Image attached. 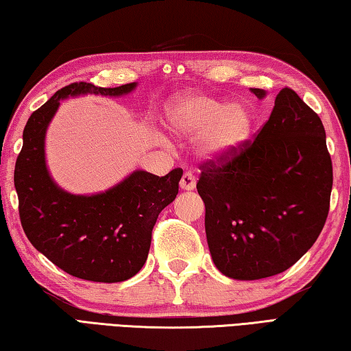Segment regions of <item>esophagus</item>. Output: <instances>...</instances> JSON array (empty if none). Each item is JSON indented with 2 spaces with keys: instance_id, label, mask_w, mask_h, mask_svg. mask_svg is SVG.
<instances>
[{
  "instance_id": "esophagus-1",
  "label": "esophagus",
  "mask_w": 351,
  "mask_h": 351,
  "mask_svg": "<svg viewBox=\"0 0 351 351\" xmlns=\"http://www.w3.org/2000/svg\"><path fill=\"white\" fill-rule=\"evenodd\" d=\"M180 186H181L182 190H193L195 189L196 180H195V176H193L192 171H186V173L182 175Z\"/></svg>"
}]
</instances>
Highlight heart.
Returning <instances> with one entry per match:
<instances>
[{
    "mask_svg": "<svg viewBox=\"0 0 351 351\" xmlns=\"http://www.w3.org/2000/svg\"><path fill=\"white\" fill-rule=\"evenodd\" d=\"M171 129L181 135H197L199 149L207 156H224L245 141L252 129V114L239 104L208 97L186 95L167 109Z\"/></svg>",
    "mask_w": 351,
    "mask_h": 351,
    "instance_id": "b5f03b06",
    "label": "heart"
}]
</instances>
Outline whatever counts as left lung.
<instances>
[{"instance_id":"obj_1","label":"left lung","mask_w":351,"mask_h":351,"mask_svg":"<svg viewBox=\"0 0 351 351\" xmlns=\"http://www.w3.org/2000/svg\"><path fill=\"white\" fill-rule=\"evenodd\" d=\"M199 169L208 248L226 276L253 281L282 273L322 232L333 186L326 130L290 87L276 95L254 138Z\"/></svg>"}]
</instances>
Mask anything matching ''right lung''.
Masks as SVG:
<instances>
[{
  "instance_id": "1",
  "label": "right lung",
  "mask_w": 351,
  "mask_h": 351,
  "mask_svg": "<svg viewBox=\"0 0 351 351\" xmlns=\"http://www.w3.org/2000/svg\"><path fill=\"white\" fill-rule=\"evenodd\" d=\"M135 86L72 82L32 113L23 132L14 175L23 230L56 267L86 281L121 282L143 269L158 215L176 197L182 169L165 176L138 170L106 193L75 196L49 176L44 136L60 99L82 93L119 97Z\"/></svg>"
}]
</instances>
